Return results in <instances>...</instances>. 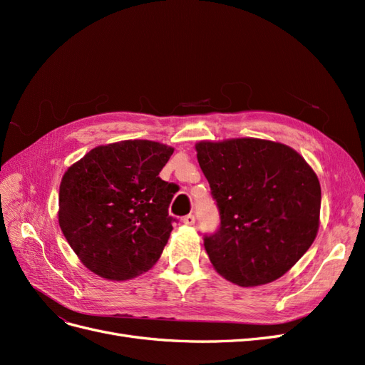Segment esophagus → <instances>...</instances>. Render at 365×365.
Here are the masks:
<instances>
[{
  "mask_svg": "<svg viewBox=\"0 0 365 365\" xmlns=\"http://www.w3.org/2000/svg\"><path fill=\"white\" fill-rule=\"evenodd\" d=\"M182 222H184L185 225H195V222H196V219H195V216H193V215H187V216H184V219H182Z\"/></svg>",
  "mask_w": 365,
  "mask_h": 365,
  "instance_id": "obj_1",
  "label": "esophagus"
}]
</instances>
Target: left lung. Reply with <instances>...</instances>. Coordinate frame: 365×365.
<instances>
[{
	"mask_svg": "<svg viewBox=\"0 0 365 365\" xmlns=\"http://www.w3.org/2000/svg\"><path fill=\"white\" fill-rule=\"evenodd\" d=\"M197 163L220 224L204 236L215 269L239 286L277 280L312 245L322 187L300 153L269 140L200 141Z\"/></svg>",
	"mask_w": 365,
	"mask_h": 365,
	"instance_id": "1",
	"label": "left lung"
}]
</instances>
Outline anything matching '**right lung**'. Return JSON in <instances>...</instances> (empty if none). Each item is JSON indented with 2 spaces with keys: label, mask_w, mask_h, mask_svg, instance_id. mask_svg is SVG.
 Listing matches in <instances>:
<instances>
[{
  "label": "right lung",
  "mask_w": 365,
  "mask_h": 365,
  "mask_svg": "<svg viewBox=\"0 0 365 365\" xmlns=\"http://www.w3.org/2000/svg\"><path fill=\"white\" fill-rule=\"evenodd\" d=\"M173 148L149 140L97 146L63 173L59 225L85 267L108 280L146 272L168 244L178 185L160 172Z\"/></svg>",
  "instance_id": "1"
}]
</instances>
